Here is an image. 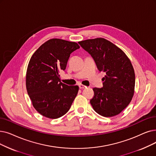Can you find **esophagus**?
Wrapping results in <instances>:
<instances>
[{
  "mask_svg": "<svg viewBox=\"0 0 156 156\" xmlns=\"http://www.w3.org/2000/svg\"><path fill=\"white\" fill-rule=\"evenodd\" d=\"M85 87H86V86H85V85H83L82 84L79 85V88H80V89H84V88H85Z\"/></svg>",
  "mask_w": 156,
  "mask_h": 156,
  "instance_id": "34e87169",
  "label": "esophagus"
}]
</instances>
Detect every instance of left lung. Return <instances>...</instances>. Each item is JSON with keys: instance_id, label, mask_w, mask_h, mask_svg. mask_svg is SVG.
I'll list each match as a JSON object with an SVG mask.
<instances>
[{"instance_id": "1", "label": "left lung", "mask_w": 156, "mask_h": 156, "mask_svg": "<svg viewBox=\"0 0 156 156\" xmlns=\"http://www.w3.org/2000/svg\"><path fill=\"white\" fill-rule=\"evenodd\" d=\"M78 43L89 52L100 72L105 73L103 88H94L90 103L101 116L117 115L129 105L134 92L135 74L126 54L103 37L87 39Z\"/></svg>"}]
</instances>
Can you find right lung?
<instances>
[{"mask_svg":"<svg viewBox=\"0 0 156 156\" xmlns=\"http://www.w3.org/2000/svg\"><path fill=\"white\" fill-rule=\"evenodd\" d=\"M80 48L75 42L53 38L34 53L26 73V89L36 110L43 116L55 119L70 109L78 94L77 85L60 82L70 54Z\"/></svg>","mask_w":156,"mask_h":156,"instance_id":"add662e5","label":"right lung"}]
</instances>
